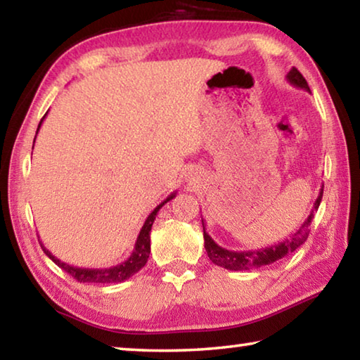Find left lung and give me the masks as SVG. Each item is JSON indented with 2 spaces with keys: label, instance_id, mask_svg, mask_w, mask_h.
<instances>
[{
  "label": "left lung",
  "instance_id": "1",
  "mask_svg": "<svg viewBox=\"0 0 360 360\" xmlns=\"http://www.w3.org/2000/svg\"><path fill=\"white\" fill-rule=\"evenodd\" d=\"M288 81L294 85V87L303 89V90H307V92H309L308 82L304 81L302 72L297 68H292L288 72ZM322 192H324V186L321 187V192L318 195V198H316L313 210H311V212H309L308 219L302 224V227L298 229L295 233H292L289 238H285L284 241L278 243V245H273L270 248H262V249H257V251H240L238 252V251H230V249L219 246L217 243L208 235V231H206V229H205V222L202 219L205 249H206V252H208L210 260L212 262V264H216L219 266L227 268V270L241 271V270H252V268L270 265V264H273V262L284 259L285 255L292 254L295 249L300 248L303 243L307 241L308 235H309V225H311L314 212L318 211L319 205H321Z\"/></svg>",
  "mask_w": 360,
  "mask_h": 360
}]
</instances>
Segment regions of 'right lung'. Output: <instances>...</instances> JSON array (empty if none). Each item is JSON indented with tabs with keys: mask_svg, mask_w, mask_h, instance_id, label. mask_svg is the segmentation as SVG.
<instances>
[{
	"mask_svg": "<svg viewBox=\"0 0 360 360\" xmlns=\"http://www.w3.org/2000/svg\"><path fill=\"white\" fill-rule=\"evenodd\" d=\"M44 117H46V114H44ZM44 117H42L41 122H39L38 131H39V127L42 124V120H44ZM38 131H36V133H38ZM34 139H36V136H34ZM174 197H176V192L169 195L167 200H163V202L158 205L154 211L150 212L148 219H146L141 231H139L131 255L119 265H114V266H109V268H82V266L68 265L60 259H57L56 255L49 251V249L44 248V245H42L41 241H39V245L42 248V251L46 252L47 257L51 259L53 264L58 265L60 268H63L66 273H70V275L75 279H77L79 283H101V284L122 283V281H125V279H129L130 276L135 275V273H138L146 265V262H148L149 254H150V229H152V224H154V221H155V216H157L158 210H160L165 203H168L169 200H173Z\"/></svg>",
	"mask_w": 360,
	"mask_h": 360,
	"instance_id": "right-lung-1",
	"label": "right lung"
}]
</instances>
